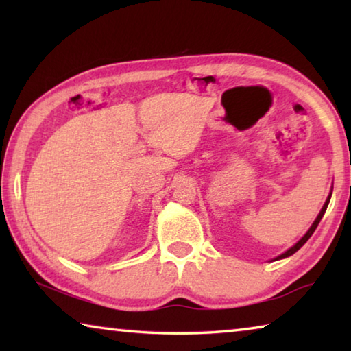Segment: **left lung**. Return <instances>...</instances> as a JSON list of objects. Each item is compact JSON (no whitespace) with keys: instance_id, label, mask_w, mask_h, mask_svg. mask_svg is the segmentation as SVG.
<instances>
[{"instance_id":"left-lung-1","label":"left lung","mask_w":351,"mask_h":351,"mask_svg":"<svg viewBox=\"0 0 351 351\" xmlns=\"http://www.w3.org/2000/svg\"><path fill=\"white\" fill-rule=\"evenodd\" d=\"M330 198H331V192H330V195H328V198H326V201H325V204H324V207L322 209H320V212H319V215H317V218L314 219V223L311 224V228L308 229V232L302 237V239L295 243V245L293 246V247H289L287 252H283L282 255H278L277 258H274V260H280V258H287V257H289V255H293L294 252H297L299 251V249L305 245V243L310 240V237L313 235V232L314 230H316V228H317V224L320 223V219H322V217H324V213H325V210H326V207H328V203H330Z\"/></svg>"}]
</instances>
